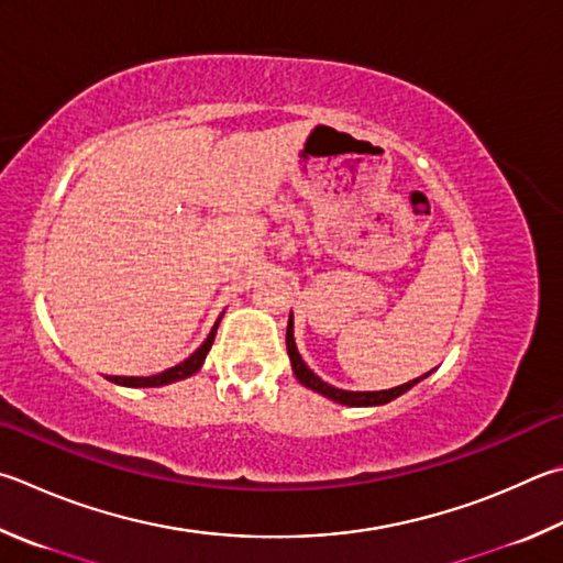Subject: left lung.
Masks as SVG:
<instances>
[{"label": "left lung", "instance_id": "1", "mask_svg": "<svg viewBox=\"0 0 563 563\" xmlns=\"http://www.w3.org/2000/svg\"><path fill=\"white\" fill-rule=\"evenodd\" d=\"M285 344H288V356H290V364H292V374L298 376V382L302 386L312 388V391L322 394L330 398L334 404H342V406H384L388 401H394L401 394H406L408 388H413L418 382H423L428 374L418 376V379L401 384V386H394V388H384V391H344V388H336L332 384L322 382L320 376H317L308 364L302 362V356L298 352V344H295V336H292V312H290V320H288V334H285Z\"/></svg>", "mask_w": 563, "mask_h": 563}]
</instances>
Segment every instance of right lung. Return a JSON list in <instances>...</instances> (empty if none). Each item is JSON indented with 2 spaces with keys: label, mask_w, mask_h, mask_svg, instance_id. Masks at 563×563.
<instances>
[{
  "label": "right lung",
  "mask_w": 563,
  "mask_h": 563,
  "mask_svg": "<svg viewBox=\"0 0 563 563\" xmlns=\"http://www.w3.org/2000/svg\"><path fill=\"white\" fill-rule=\"evenodd\" d=\"M221 322V317H219ZM219 322L213 324V330L209 332L207 340H203V344L199 346L197 352H194L191 356H187V360L179 362L177 366H172V369L162 372V374H155V376H110L112 384H120V386H132V388H145V386H167V384H175V382H181L187 379V376L197 374L201 369L203 360H207V354L211 350L213 344V336H217V327Z\"/></svg>",
  "instance_id": "obj_1"
}]
</instances>
